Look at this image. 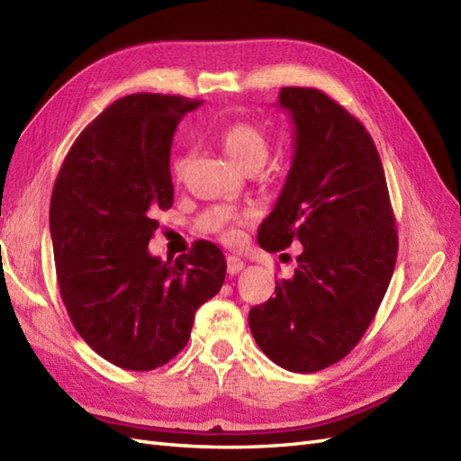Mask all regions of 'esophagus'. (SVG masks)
<instances>
[{
  "label": "esophagus",
  "mask_w": 461,
  "mask_h": 461,
  "mask_svg": "<svg viewBox=\"0 0 461 461\" xmlns=\"http://www.w3.org/2000/svg\"><path fill=\"white\" fill-rule=\"evenodd\" d=\"M243 261L240 257H235V255H228V273L230 275H238L240 270H243Z\"/></svg>",
  "instance_id": "1"
}]
</instances>
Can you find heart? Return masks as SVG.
I'll return each mask as SVG.
<instances>
[{
  "mask_svg": "<svg viewBox=\"0 0 461 461\" xmlns=\"http://www.w3.org/2000/svg\"><path fill=\"white\" fill-rule=\"evenodd\" d=\"M220 144L226 151V156L231 159L233 165H238L241 171L247 169H258L263 167V163L268 158L270 151V140L267 136L265 130L261 126H257L253 122H233L226 126L220 132ZM186 156L179 153L175 156L171 163V171L176 181L183 179V175L186 171ZM251 221V212H241V214L231 216L228 226H223L221 230V238L226 241H235L240 238L238 226H243V223Z\"/></svg>",
  "mask_w": 461,
  "mask_h": 461,
  "instance_id": "heart-1",
  "label": "heart"
}]
</instances>
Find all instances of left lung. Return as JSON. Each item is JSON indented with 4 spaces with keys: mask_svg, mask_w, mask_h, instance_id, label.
Here are the masks:
<instances>
[{
    "mask_svg": "<svg viewBox=\"0 0 461 461\" xmlns=\"http://www.w3.org/2000/svg\"><path fill=\"white\" fill-rule=\"evenodd\" d=\"M278 103L294 121V159L257 241L270 253L300 241L302 253L276 296L249 312V327L270 360L310 374L358 345L399 241L380 153L358 118L315 87H282Z\"/></svg>",
    "mask_w": 461,
    "mask_h": 461,
    "instance_id": "obj_1",
    "label": "left lung"
}]
</instances>
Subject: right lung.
Instances as JSON below:
<instances>
[{
  "mask_svg": "<svg viewBox=\"0 0 461 461\" xmlns=\"http://www.w3.org/2000/svg\"><path fill=\"white\" fill-rule=\"evenodd\" d=\"M203 101L134 93L104 109L69 148L50 198L60 296L76 331L124 370L159 368L191 339L196 310L226 278L210 241L151 257L156 210L173 206L175 128Z\"/></svg>",
  "mask_w": 461,
  "mask_h": 461,
  "instance_id": "add662e5",
  "label": "right lung"
}]
</instances>
